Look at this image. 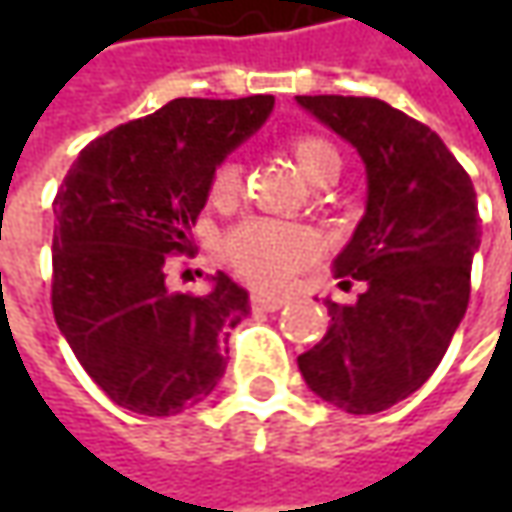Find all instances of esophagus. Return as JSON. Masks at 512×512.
<instances>
[{
    "label": "esophagus",
    "instance_id": "obj_1",
    "mask_svg": "<svg viewBox=\"0 0 512 512\" xmlns=\"http://www.w3.org/2000/svg\"><path fill=\"white\" fill-rule=\"evenodd\" d=\"M287 305V296H270V293H256L250 296V307L253 310H265V313H276Z\"/></svg>",
    "mask_w": 512,
    "mask_h": 512
}]
</instances>
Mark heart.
Returning <instances> with one entry per match:
<instances>
[{
  "label": "heart",
  "mask_w": 512,
  "mask_h": 512,
  "mask_svg": "<svg viewBox=\"0 0 512 512\" xmlns=\"http://www.w3.org/2000/svg\"><path fill=\"white\" fill-rule=\"evenodd\" d=\"M287 153L293 156L296 168L302 170L310 185L325 173H339L342 165L336 145L316 133L293 136L287 142ZM239 187H242L239 165L225 159L213 170L207 193L213 202L225 205L236 199ZM316 253H319V242L313 230L290 222H276V219H247L225 236L227 262L253 285H282L296 270L310 265Z\"/></svg>",
  "instance_id": "obj_1"
}]
</instances>
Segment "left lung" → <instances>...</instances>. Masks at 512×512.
I'll return each mask as SVG.
<instances>
[{
  "instance_id": "obj_1",
  "label": "left lung",
  "mask_w": 512,
  "mask_h": 512,
  "mask_svg": "<svg viewBox=\"0 0 512 512\" xmlns=\"http://www.w3.org/2000/svg\"><path fill=\"white\" fill-rule=\"evenodd\" d=\"M296 102L359 150L367 170V210L333 262L364 290L356 305L325 302L330 327L299 370L344 413H382L433 376L464 319L482 242L476 190L433 130L382 99Z\"/></svg>"
}]
</instances>
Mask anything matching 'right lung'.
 Masks as SVG:
<instances>
[{
	"label": "right lung",
	"instance_id": "1",
	"mask_svg": "<svg viewBox=\"0 0 512 512\" xmlns=\"http://www.w3.org/2000/svg\"><path fill=\"white\" fill-rule=\"evenodd\" d=\"M270 110L265 93L173 99L93 139L56 190L53 319L113 404L176 416L222 379L247 290L219 270L210 293H173L168 262L193 253L213 170Z\"/></svg>",
	"mask_w": 512,
	"mask_h": 512
}]
</instances>
